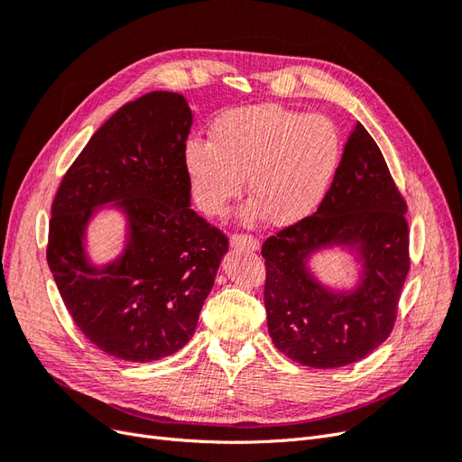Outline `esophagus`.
I'll list each match as a JSON object with an SVG mask.
<instances>
[{
	"label": "esophagus",
	"mask_w": 462,
	"mask_h": 462,
	"mask_svg": "<svg viewBox=\"0 0 462 462\" xmlns=\"http://www.w3.org/2000/svg\"><path fill=\"white\" fill-rule=\"evenodd\" d=\"M231 246L235 248H245V250H258L260 241L254 235H246V233H235L231 236Z\"/></svg>",
	"instance_id": "obj_1"
}]
</instances>
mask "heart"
Listing matches in <instances>:
<instances>
[{
  "label": "heart",
  "instance_id": "b5f03b06",
  "mask_svg": "<svg viewBox=\"0 0 462 462\" xmlns=\"http://www.w3.org/2000/svg\"><path fill=\"white\" fill-rule=\"evenodd\" d=\"M343 160V136L328 116L302 114L277 104L223 114L209 143L185 146V165L199 208L226 214L246 177L248 219L263 214L272 226L310 216L326 199Z\"/></svg>",
  "mask_w": 462,
  "mask_h": 462
}]
</instances>
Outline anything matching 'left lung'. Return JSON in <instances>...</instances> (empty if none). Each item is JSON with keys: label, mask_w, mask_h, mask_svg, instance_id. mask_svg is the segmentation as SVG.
<instances>
[{"label": "left lung", "mask_w": 462, "mask_h": 462, "mask_svg": "<svg viewBox=\"0 0 462 462\" xmlns=\"http://www.w3.org/2000/svg\"><path fill=\"white\" fill-rule=\"evenodd\" d=\"M404 212L407 200L380 146L356 123L316 212L262 245L263 304L279 351L302 366L337 368L368 356L389 337L411 270ZM329 242L363 245L367 277L348 298L321 290L303 268L305 254Z\"/></svg>", "instance_id": "left-lung-1"}]
</instances>
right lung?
<instances>
[{
  "instance_id": "right-lung-1",
  "label": "right lung",
  "mask_w": 462,
  "mask_h": 462,
  "mask_svg": "<svg viewBox=\"0 0 462 462\" xmlns=\"http://www.w3.org/2000/svg\"><path fill=\"white\" fill-rule=\"evenodd\" d=\"M192 114L175 92L121 106L69 167L51 204L46 258L77 328L100 351L152 362L183 348L229 239L190 209L185 141ZM128 209L124 256L97 271L84 256L96 205Z\"/></svg>"
}]
</instances>
